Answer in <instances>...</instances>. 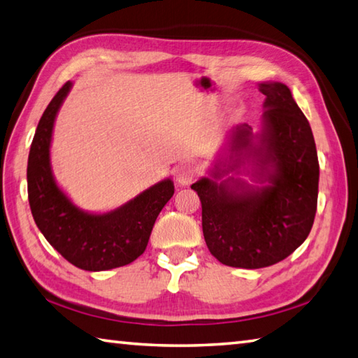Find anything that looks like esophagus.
Segmentation results:
<instances>
[{"label": "esophagus", "instance_id": "34e87169", "mask_svg": "<svg viewBox=\"0 0 358 358\" xmlns=\"http://www.w3.org/2000/svg\"><path fill=\"white\" fill-rule=\"evenodd\" d=\"M196 175L197 171L192 164H181L177 167V171H175V180H177V183L180 186H187L192 183Z\"/></svg>", "mask_w": 358, "mask_h": 358}]
</instances>
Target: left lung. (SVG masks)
I'll list each match as a JSON object with an SVG mask.
<instances>
[{
    "mask_svg": "<svg viewBox=\"0 0 358 358\" xmlns=\"http://www.w3.org/2000/svg\"><path fill=\"white\" fill-rule=\"evenodd\" d=\"M258 89L266 95L259 131L247 123L233 128L210 177L191 186L208 249L231 268L259 269L291 255L307 239L317 205L320 162L307 117L283 83ZM230 171L259 185L224 179Z\"/></svg>",
    "mask_w": 358,
    "mask_h": 358,
    "instance_id": "obj_1",
    "label": "left lung"
}]
</instances>
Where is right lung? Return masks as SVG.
Listing matches in <instances>:
<instances>
[{"instance_id": "right-lung-1", "label": "right lung", "mask_w": 358, "mask_h": 358, "mask_svg": "<svg viewBox=\"0 0 358 358\" xmlns=\"http://www.w3.org/2000/svg\"><path fill=\"white\" fill-rule=\"evenodd\" d=\"M73 84L66 83L45 109L28 158V199L32 217L45 239L73 266L108 271L129 264L144 253L162 208L173 196L166 178L108 213H89L76 206L57 186L50 147L56 115Z\"/></svg>"}]
</instances>
